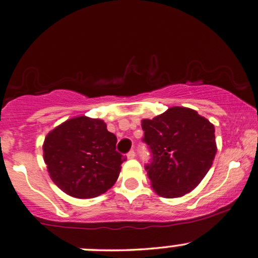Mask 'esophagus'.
Listing matches in <instances>:
<instances>
[{"label":"esophagus","instance_id":"esophagus-1","mask_svg":"<svg viewBox=\"0 0 258 258\" xmlns=\"http://www.w3.org/2000/svg\"><path fill=\"white\" fill-rule=\"evenodd\" d=\"M136 157V151L135 150H131L127 153V159H135Z\"/></svg>","mask_w":258,"mask_h":258}]
</instances>
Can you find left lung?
Wrapping results in <instances>:
<instances>
[{"instance_id": "obj_1", "label": "left lung", "mask_w": 258, "mask_h": 258, "mask_svg": "<svg viewBox=\"0 0 258 258\" xmlns=\"http://www.w3.org/2000/svg\"><path fill=\"white\" fill-rule=\"evenodd\" d=\"M143 142L150 151L145 170L160 196L181 197L206 176L216 154L215 128L196 110L173 107L142 121Z\"/></svg>"}]
</instances>
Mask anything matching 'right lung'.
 <instances>
[{"label": "right lung", "mask_w": 258, "mask_h": 258, "mask_svg": "<svg viewBox=\"0 0 258 258\" xmlns=\"http://www.w3.org/2000/svg\"><path fill=\"white\" fill-rule=\"evenodd\" d=\"M43 151L52 181L76 198H94L109 190L126 161L103 121L86 116L67 120L48 133Z\"/></svg>", "instance_id": "obj_1"}]
</instances>
